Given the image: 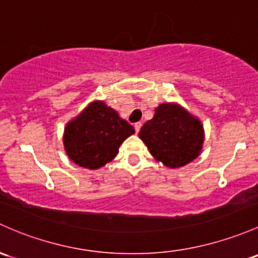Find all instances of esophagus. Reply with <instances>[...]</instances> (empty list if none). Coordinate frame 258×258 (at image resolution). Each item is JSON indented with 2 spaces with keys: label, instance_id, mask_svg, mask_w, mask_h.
I'll return each mask as SVG.
<instances>
[{
  "label": "esophagus",
  "instance_id": "esophagus-1",
  "mask_svg": "<svg viewBox=\"0 0 258 258\" xmlns=\"http://www.w3.org/2000/svg\"><path fill=\"white\" fill-rule=\"evenodd\" d=\"M141 127H142V123H141V122H137V123H135V130H136V134L140 132Z\"/></svg>",
  "mask_w": 258,
  "mask_h": 258
}]
</instances>
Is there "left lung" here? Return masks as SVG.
<instances>
[{"label": "left lung", "instance_id": "8db88e82", "mask_svg": "<svg viewBox=\"0 0 258 258\" xmlns=\"http://www.w3.org/2000/svg\"><path fill=\"white\" fill-rule=\"evenodd\" d=\"M140 138L158 162L169 168L190 163L204 143L202 122L178 104H161L153 118L146 122Z\"/></svg>", "mask_w": 258, "mask_h": 258}]
</instances>
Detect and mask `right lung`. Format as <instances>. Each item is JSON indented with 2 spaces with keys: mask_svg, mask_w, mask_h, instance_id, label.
Here are the masks:
<instances>
[{
  "mask_svg": "<svg viewBox=\"0 0 258 258\" xmlns=\"http://www.w3.org/2000/svg\"><path fill=\"white\" fill-rule=\"evenodd\" d=\"M134 134V127L113 108L104 101H94L67 123L64 148L74 163L97 169L112 161L121 143Z\"/></svg>",
  "mask_w": 258,
  "mask_h": 258,
  "instance_id": "1",
  "label": "right lung"
}]
</instances>
